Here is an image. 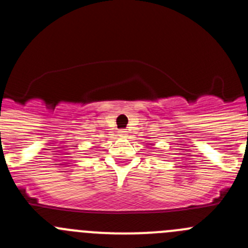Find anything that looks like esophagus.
Returning <instances> with one entry per match:
<instances>
[{
    "label": "esophagus",
    "instance_id": "1",
    "mask_svg": "<svg viewBox=\"0 0 248 248\" xmlns=\"http://www.w3.org/2000/svg\"><path fill=\"white\" fill-rule=\"evenodd\" d=\"M119 136L121 137V138H126V137H127V131H126V129H120V131H119Z\"/></svg>",
    "mask_w": 248,
    "mask_h": 248
}]
</instances>
